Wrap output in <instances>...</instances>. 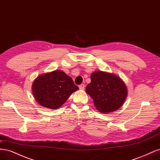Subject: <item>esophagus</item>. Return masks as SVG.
Wrapping results in <instances>:
<instances>
[{
    "label": "esophagus",
    "instance_id": "1",
    "mask_svg": "<svg viewBox=\"0 0 160 160\" xmlns=\"http://www.w3.org/2000/svg\"><path fill=\"white\" fill-rule=\"evenodd\" d=\"M79 88L80 89L83 90V89H85V85H84V84H81V85L79 86Z\"/></svg>",
    "mask_w": 160,
    "mask_h": 160
}]
</instances>
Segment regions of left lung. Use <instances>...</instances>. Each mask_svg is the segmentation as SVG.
<instances>
[{"label": "left lung", "mask_w": 160, "mask_h": 160, "mask_svg": "<svg viewBox=\"0 0 160 160\" xmlns=\"http://www.w3.org/2000/svg\"><path fill=\"white\" fill-rule=\"evenodd\" d=\"M91 81L85 91L100 112L110 113L122 107L126 99L128 90L119 77L108 72L95 71L91 75Z\"/></svg>", "instance_id": "left-lung-1"}]
</instances>
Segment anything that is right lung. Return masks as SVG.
<instances>
[{
  "label": "right lung",
  "instance_id": "1",
  "mask_svg": "<svg viewBox=\"0 0 160 160\" xmlns=\"http://www.w3.org/2000/svg\"><path fill=\"white\" fill-rule=\"evenodd\" d=\"M32 89L34 98L38 103L55 109L60 108L79 88L71 77L58 70L38 76L33 82Z\"/></svg>",
  "mask_w": 160,
  "mask_h": 160
}]
</instances>
